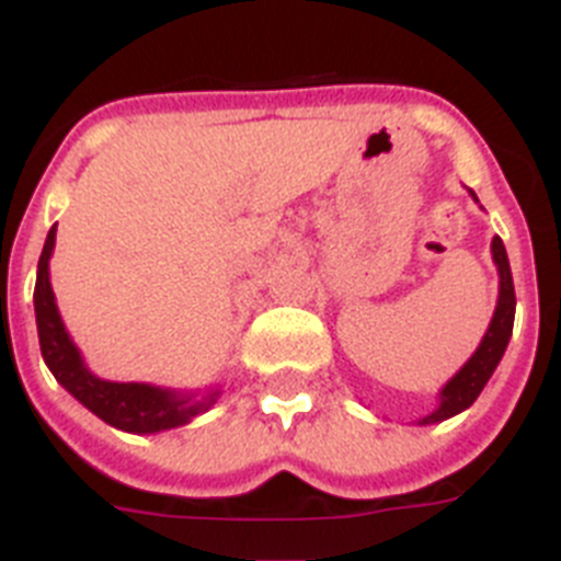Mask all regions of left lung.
I'll use <instances>...</instances> for the list:
<instances>
[{"mask_svg":"<svg viewBox=\"0 0 561 561\" xmlns=\"http://www.w3.org/2000/svg\"><path fill=\"white\" fill-rule=\"evenodd\" d=\"M476 203V192H470ZM490 254H493V263L499 270V300L496 309H493V318H490V327L481 337V344L476 346V353L465 360V367L453 375L450 381L444 383L438 390V404L433 413L421 415L415 424H438V421H447L453 415L465 413L467 407L473 404L479 392L484 390V383L490 381V375L496 373L499 360H502L504 350L511 344L513 335V314H516V291H513V275H511V261H507V252H504L502 238H493L490 243Z\"/></svg>","mask_w":561,"mask_h":561,"instance_id":"8db88e82","label":"left lung"}]
</instances>
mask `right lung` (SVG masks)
<instances>
[{
  "label": "right lung",
  "mask_w": 561,
  "mask_h": 561,
  "mask_svg": "<svg viewBox=\"0 0 561 561\" xmlns=\"http://www.w3.org/2000/svg\"><path fill=\"white\" fill-rule=\"evenodd\" d=\"M54 243H57V226H50L39 254V266H36L34 312L42 358L65 390L71 392L85 410H91L96 419H103L105 424L123 430V433H137V436L183 427L197 415L208 413L224 392L220 383L206 387V390L186 392L140 381H105L88 369L80 346L73 344V337L65 330L57 298L50 289Z\"/></svg>",
  "instance_id": "right-lung-1"
}]
</instances>
